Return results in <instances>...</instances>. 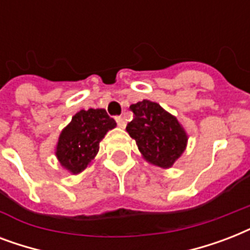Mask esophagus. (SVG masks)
<instances>
[{
	"label": "esophagus",
	"instance_id": "esophagus-1",
	"mask_svg": "<svg viewBox=\"0 0 250 250\" xmlns=\"http://www.w3.org/2000/svg\"><path fill=\"white\" fill-rule=\"evenodd\" d=\"M115 119H117L118 125H119V127H121V128H125V119H123V118H122V117H117V118H115Z\"/></svg>",
	"mask_w": 250,
	"mask_h": 250
}]
</instances>
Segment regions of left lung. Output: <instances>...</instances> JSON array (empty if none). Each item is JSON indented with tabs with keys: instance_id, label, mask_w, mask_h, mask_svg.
<instances>
[{
	"instance_id": "1",
	"label": "left lung",
	"mask_w": 250,
	"mask_h": 250,
	"mask_svg": "<svg viewBox=\"0 0 250 250\" xmlns=\"http://www.w3.org/2000/svg\"><path fill=\"white\" fill-rule=\"evenodd\" d=\"M133 119L125 129L141 154L156 166L171 167L187 145L186 131L175 117L149 100L129 106Z\"/></svg>"
}]
</instances>
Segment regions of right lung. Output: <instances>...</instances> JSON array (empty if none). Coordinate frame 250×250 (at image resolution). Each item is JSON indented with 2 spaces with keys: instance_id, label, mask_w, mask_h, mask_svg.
Listing matches in <instances>:
<instances>
[{
  "instance_id": "add662e5",
  "label": "right lung",
  "mask_w": 250,
  "mask_h": 250,
  "mask_svg": "<svg viewBox=\"0 0 250 250\" xmlns=\"http://www.w3.org/2000/svg\"><path fill=\"white\" fill-rule=\"evenodd\" d=\"M115 125L106 110H80L61 133L56 152L60 164L72 174L82 172L97 154L100 141Z\"/></svg>"
}]
</instances>
